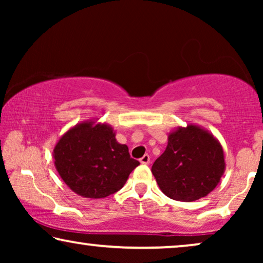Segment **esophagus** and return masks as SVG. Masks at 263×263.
<instances>
[{"label": "esophagus", "instance_id": "1", "mask_svg": "<svg viewBox=\"0 0 263 263\" xmlns=\"http://www.w3.org/2000/svg\"><path fill=\"white\" fill-rule=\"evenodd\" d=\"M149 160H151V158H149L148 154H145V156H143L141 159H140V163L143 164V165H147V164H149Z\"/></svg>", "mask_w": 263, "mask_h": 263}]
</instances>
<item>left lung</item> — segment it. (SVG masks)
<instances>
[{"mask_svg": "<svg viewBox=\"0 0 263 263\" xmlns=\"http://www.w3.org/2000/svg\"><path fill=\"white\" fill-rule=\"evenodd\" d=\"M225 167L218 139L207 129L189 123L168 133L166 149L154 161L152 174L167 197L192 202L213 192Z\"/></svg>", "mask_w": 263, "mask_h": 263, "instance_id": "obj_1", "label": "left lung"}]
</instances>
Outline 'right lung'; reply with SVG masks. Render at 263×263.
Returning a JSON list of instances; mask_svg holds the SVG:
<instances>
[{
	"label": "right lung",
	"mask_w": 263,
	"mask_h": 263,
	"mask_svg": "<svg viewBox=\"0 0 263 263\" xmlns=\"http://www.w3.org/2000/svg\"><path fill=\"white\" fill-rule=\"evenodd\" d=\"M52 157L68 188L87 199L118 192L140 165L130 158L128 146L117 142L114 128L93 118L68 129L53 147Z\"/></svg>",
	"instance_id": "right-lung-1"
}]
</instances>
